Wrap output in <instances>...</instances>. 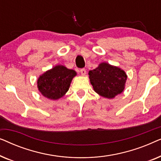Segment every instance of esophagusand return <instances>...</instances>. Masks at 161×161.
<instances>
[{
  "mask_svg": "<svg viewBox=\"0 0 161 161\" xmlns=\"http://www.w3.org/2000/svg\"><path fill=\"white\" fill-rule=\"evenodd\" d=\"M80 72L81 75H85L86 74V70L84 68H83V69H80Z\"/></svg>",
  "mask_w": 161,
  "mask_h": 161,
  "instance_id": "1",
  "label": "esophagus"
}]
</instances>
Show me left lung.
<instances>
[{"instance_id":"left-lung-1","label":"left lung","mask_w":161,"mask_h":161,"mask_svg":"<svg viewBox=\"0 0 161 161\" xmlns=\"http://www.w3.org/2000/svg\"><path fill=\"white\" fill-rule=\"evenodd\" d=\"M94 90L106 98H114L125 89L127 75L119 67L102 63L89 72Z\"/></svg>"}]
</instances>
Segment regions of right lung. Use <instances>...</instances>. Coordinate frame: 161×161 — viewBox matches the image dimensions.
Listing matches in <instances>:
<instances>
[{"instance_id":"1","label":"right lung","mask_w":161,"mask_h":161,"mask_svg":"<svg viewBox=\"0 0 161 161\" xmlns=\"http://www.w3.org/2000/svg\"><path fill=\"white\" fill-rule=\"evenodd\" d=\"M75 71L64 66H56L41 75L37 81L39 90L43 96L51 100L61 98L69 89Z\"/></svg>"}]
</instances>
